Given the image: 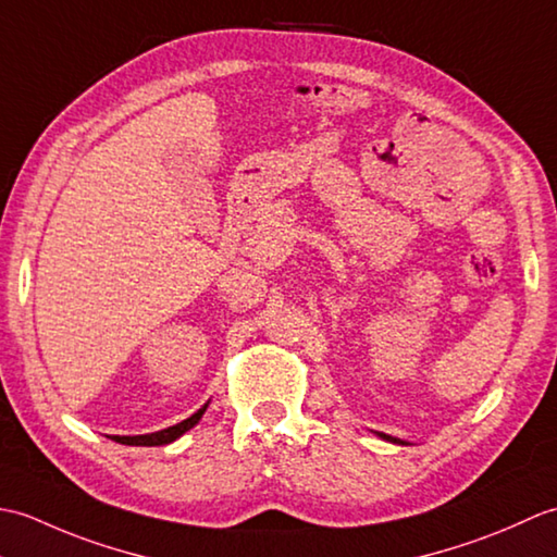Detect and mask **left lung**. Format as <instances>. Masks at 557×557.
Returning a JSON list of instances; mask_svg holds the SVG:
<instances>
[{"instance_id":"obj_1","label":"left lung","mask_w":557,"mask_h":557,"mask_svg":"<svg viewBox=\"0 0 557 557\" xmlns=\"http://www.w3.org/2000/svg\"><path fill=\"white\" fill-rule=\"evenodd\" d=\"M377 435H381V437H385V441H393V443H401V441H399V437H393V435H385V433H377Z\"/></svg>"}]
</instances>
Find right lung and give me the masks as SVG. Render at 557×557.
I'll return each instance as SVG.
<instances>
[{
  "label": "right lung",
  "mask_w": 557,
  "mask_h": 557,
  "mask_svg": "<svg viewBox=\"0 0 557 557\" xmlns=\"http://www.w3.org/2000/svg\"><path fill=\"white\" fill-rule=\"evenodd\" d=\"M206 409H208V405L200 407L196 413H191V417L184 419L182 423L170 425V429H162V431H158V433H146V435H114L112 441L122 443V445H146V447L174 443L176 437H182L186 431L194 429V425L200 421V417H203V413H206Z\"/></svg>",
  "instance_id": "obj_1"
}]
</instances>
